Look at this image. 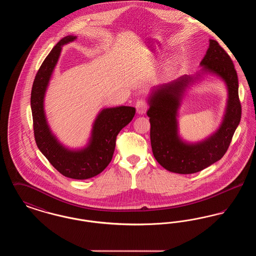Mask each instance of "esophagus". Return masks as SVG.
Listing matches in <instances>:
<instances>
[{"label": "esophagus", "instance_id": "1", "mask_svg": "<svg viewBox=\"0 0 256 256\" xmlns=\"http://www.w3.org/2000/svg\"><path fill=\"white\" fill-rule=\"evenodd\" d=\"M135 108H136V111L138 114H145L146 113V110H148V104H146V100H140L136 102L135 104Z\"/></svg>", "mask_w": 256, "mask_h": 256}]
</instances>
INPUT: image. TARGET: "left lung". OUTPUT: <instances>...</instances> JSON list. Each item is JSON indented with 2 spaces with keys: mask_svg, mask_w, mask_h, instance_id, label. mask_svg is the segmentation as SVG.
Here are the masks:
<instances>
[{
  "mask_svg": "<svg viewBox=\"0 0 256 256\" xmlns=\"http://www.w3.org/2000/svg\"><path fill=\"white\" fill-rule=\"evenodd\" d=\"M193 76L184 74L168 84L154 87L148 97L146 114L150 122V144L154 158L166 170L176 174H194L204 170L224 156L241 120L238 76L230 56L216 40L209 47ZM208 75L224 82L228 100L220 128L196 142L184 140L179 134L178 110L186 90Z\"/></svg>",
  "mask_w": 256,
  "mask_h": 256,
  "instance_id": "left-lung-1",
  "label": "left lung"
}]
</instances>
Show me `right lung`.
Listing matches in <instances>:
<instances>
[{
    "mask_svg": "<svg viewBox=\"0 0 256 256\" xmlns=\"http://www.w3.org/2000/svg\"><path fill=\"white\" fill-rule=\"evenodd\" d=\"M78 37L62 38L52 48L37 72L30 96L34 132L37 146L50 163L64 176L74 180L91 178L110 164L116 145V136L135 115L132 106L102 108L98 113L86 146L70 148L64 146L52 132L46 117L44 102L62 47Z\"/></svg>",
    "mask_w": 256,
    "mask_h": 256,
    "instance_id": "1",
    "label": "right lung"
}]
</instances>
